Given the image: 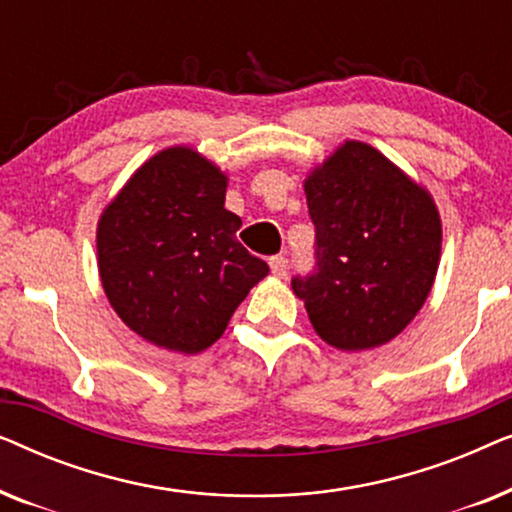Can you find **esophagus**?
Masks as SVG:
<instances>
[{
    "instance_id": "esophagus-1",
    "label": "esophagus",
    "mask_w": 512,
    "mask_h": 512,
    "mask_svg": "<svg viewBox=\"0 0 512 512\" xmlns=\"http://www.w3.org/2000/svg\"><path fill=\"white\" fill-rule=\"evenodd\" d=\"M286 268H289V258L286 256H272L270 270L275 277H286Z\"/></svg>"
}]
</instances>
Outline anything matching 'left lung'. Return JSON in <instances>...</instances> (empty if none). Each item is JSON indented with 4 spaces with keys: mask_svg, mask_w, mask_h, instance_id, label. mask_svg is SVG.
Listing matches in <instances>:
<instances>
[{
    "mask_svg": "<svg viewBox=\"0 0 512 512\" xmlns=\"http://www.w3.org/2000/svg\"><path fill=\"white\" fill-rule=\"evenodd\" d=\"M314 270L293 277L314 331L342 352L394 340L422 310L443 226L431 193L387 156L345 142L305 179Z\"/></svg>",
    "mask_w": 512,
    "mask_h": 512,
    "instance_id": "obj_1",
    "label": "left lung"
}]
</instances>
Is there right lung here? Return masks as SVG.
I'll use <instances>...</instances> for the list:
<instances>
[{
    "mask_svg": "<svg viewBox=\"0 0 512 512\" xmlns=\"http://www.w3.org/2000/svg\"><path fill=\"white\" fill-rule=\"evenodd\" d=\"M228 177L188 146L146 160L97 223V268L123 324L151 345L198 354L226 331L268 263L237 242Z\"/></svg>",
    "mask_w": 512,
    "mask_h": 512,
    "instance_id": "add662e5",
    "label": "right lung"
}]
</instances>
